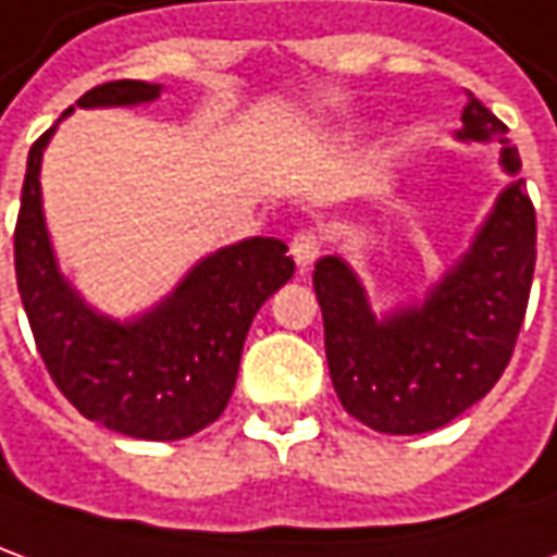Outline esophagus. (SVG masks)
I'll return each mask as SVG.
<instances>
[{
	"instance_id": "esophagus-1",
	"label": "esophagus",
	"mask_w": 557,
	"mask_h": 557,
	"mask_svg": "<svg viewBox=\"0 0 557 557\" xmlns=\"http://www.w3.org/2000/svg\"><path fill=\"white\" fill-rule=\"evenodd\" d=\"M293 259L298 262V268L301 271H308L310 264L317 262L320 259V252H323V240H320V234L313 228H301V231H295V237H293Z\"/></svg>"
}]
</instances>
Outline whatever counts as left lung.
Listing matches in <instances>:
<instances>
[{"label": "left lung", "mask_w": 557, "mask_h": 557, "mask_svg": "<svg viewBox=\"0 0 557 557\" xmlns=\"http://www.w3.org/2000/svg\"><path fill=\"white\" fill-rule=\"evenodd\" d=\"M460 139L506 143L500 164L516 176V146L485 103L469 94ZM536 264V213L516 180L503 191L469 252L423 305L377 320L357 274L326 256L313 268L335 393L357 421L389 436L438 430L500 381L524 323Z\"/></svg>", "instance_id": "8db88e82"}]
</instances>
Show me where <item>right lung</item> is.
Wrapping results in <instances>:
<instances>
[{"label": "right lung", "mask_w": 557, "mask_h": 557, "mask_svg": "<svg viewBox=\"0 0 557 557\" xmlns=\"http://www.w3.org/2000/svg\"><path fill=\"white\" fill-rule=\"evenodd\" d=\"M161 94L149 82H106L75 106H136ZM72 106L63 112L70 115ZM33 143L14 228V271L26 320L57 389L88 421L134 438L173 442L213 423L231 399L249 323L268 295L293 277L286 244L249 237L198 262L173 293L115 323L90 310L57 268L41 215V151Z\"/></svg>", "instance_id": "1"}]
</instances>
